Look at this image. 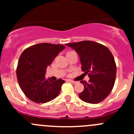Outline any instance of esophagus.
I'll use <instances>...</instances> for the list:
<instances>
[{
  "label": "esophagus",
  "instance_id": "obj_1",
  "mask_svg": "<svg viewBox=\"0 0 134 134\" xmlns=\"http://www.w3.org/2000/svg\"><path fill=\"white\" fill-rule=\"evenodd\" d=\"M69 82H71V83H73V84H75V83H76V82H75V81H73V80H68Z\"/></svg>",
  "mask_w": 134,
  "mask_h": 134
}]
</instances>
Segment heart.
Listing matches in <instances>:
<instances>
[{
	"label": "heart",
	"instance_id": "heart-1",
	"mask_svg": "<svg viewBox=\"0 0 134 134\" xmlns=\"http://www.w3.org/2000/svg\"><path fill=\"white\" fill-rule=\"evenodd\" d=\"M73 52V51H69V52H67V54H68V53H70V52Z\"/></svg>",
	"mask_w": 134,
	"mask_h": 134
}]
</instances>
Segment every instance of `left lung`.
Instances as JSON below:
<instances>
[{
    "instance_id": "1",
    "label": "left lung",
    "mask_w": 134,
    "mask_h": 134,
    "mask_svg": "<svg viewBox=\"0 0 134 134\" xmlns=\"http://www.w3.org/2000/svg\"><path fill=\"white\" fill-rule=\"evenodd\" d=\"M75 49L82 63V70L88 75V83L82 80L84 90L79 97L84 102L98 104L111 91L116 78L117 67L115 59L108 47L92 41L67 43Z\"/></svg>"
}]
</instances>
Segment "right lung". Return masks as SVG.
Masks as SVG:
<instances>
[{"mask_svg": "<svg viewBox=\"0 0 134 134\" xmlns=\"http://www.w3.org/2000/svg\"><path fill=\"white\" fill-rule=\"evenodd\" d=\"M64 45L39 43L26 48L19 59L16 74L20 87L30 100L45 103L60 93L65 81H52L44 76L46 69L64 48Z\"/></svg>", "mask_w": 134, "mask_h": 134, "instance_id": "1", "label": "right lung"}]
</instances>
